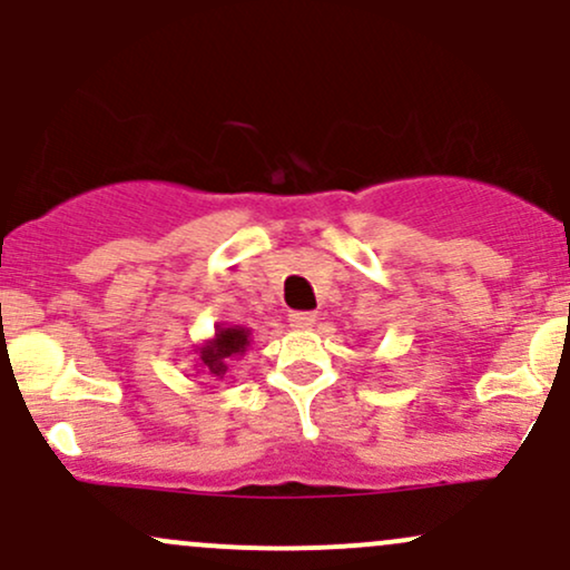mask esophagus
Segmentation results:
<instances>
[{"mask_svg":"<svg viewBox=\"0 0 570 570\" xmlns=\"http://www.w3.org/2000/svg\"><path fill=\"white\" fill-rule=\"evenodd\" d=\"M289 322L295 330H305L316 322V314H311V311H292Z\"/></svg>","mask_w":570,"mask_h":570,"instance_id":"esophagus-1","label":"esophagus"}]
</instances>
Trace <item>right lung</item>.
<instances>
[{"label":"right lung","mask_w":570,"mask_h":570,"mask_svg":"<svg viewBox=\"0 0 570 570\" xmlns=\"http://www.w3.org/2000/svg\"><path fill=\"white\" fill-rule=\"evenodd\" d=\"M248 343H252V330L248 327H237V324L235 327H218L216 335L197 348L199 367L208 376L224 379L229 371V362L246 354Z\"/></svg>","instance_id":"add662e5"}]
</instances>
